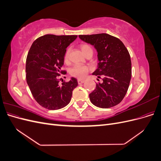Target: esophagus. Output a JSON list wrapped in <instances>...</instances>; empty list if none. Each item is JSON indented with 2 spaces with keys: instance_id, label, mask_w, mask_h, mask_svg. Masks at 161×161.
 Listing matches in <instances>:
<instances>
[{
  "instance_id": "1",
  "label": "esophagus",
  "mask_w": 161,
  "mask_h": 161,
  "mask_svg": "<svg viewBox=\"0 0 161 161\" xmlns=\"http://www.w3.org/2000/svg\"><path fill=\"white\" fill-rule=\"evenodd\" d=\"M84 82H85V80H84L78 79V83H79V85H80V84H82V83H84Z\"/></svg>"
}]
</instances>
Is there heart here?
I'll list each match as a JSON object with an SVG mask.
<instances>
[{
    "label": "heart",
    "mask_w": 161,
    "mask_h": 161,
    "mask_svg": "<svg viewBox=\"0 0 161 161\" xmlns=\"http://www.w3.org/2000/svg\"><path fill=\"white\" fill-rule=\"evenodd\" d=\"M80 49L82 53H84L89 50H91V48L89 46L86 45V44H82L80 46ZM69 52L70 50H68L65 54H64V60L67 61L69 60ZM89 68L83 66V65H80V64H76L74 66H73L71 70H70V75L79 78V79H84V78L87 75V73L89 72Z\"/></svg>",
    "instance_id": "b5f03b06"
}]
</instances>
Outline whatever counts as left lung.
<instances>
[{
	"instance_id": "1",
	"label": "left lung",
	"mask_w": 161,
	"mask_h": 161,
	"mask_svg": "<svg viewBox=\"0 0 161 161\" xmlns=\"http://www.w3.org/2000/svg\"><path fill=\"white\" fill-rule=\"evenodd\" d=\"M79 37L96 49L99 63L92 75L99 79L103 77V82H97L95 89L89 94L91 103L100 108L119 104L128 91L131 76V63L127 48L118 38L107 33Z\"/></svg>"
}]
</instances>
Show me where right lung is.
<instances>
[{
  "label": "right lung",
  "instance_id": "right-lung-1",
  "mask_svg": "<svg viewBox=\"0 0 161 161\" xmlns=\"http://www.w3.org/2000/svg\"><path fill=\"white\" fill-rule=\"evenodd\" d=\"M77 36H43L33 42L26 60V80L37 103L43 108L56 110L70 103L77 80L59 85V76L66 75L61 70L66 48Z\"/></svg>",
  "mask_w": 161,
  "mask_h": 161
}]
</instances>
